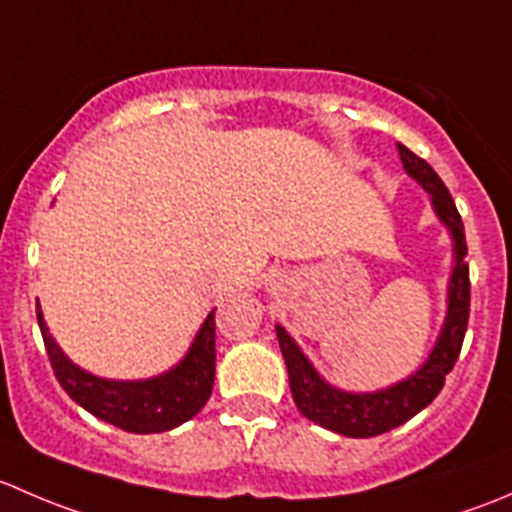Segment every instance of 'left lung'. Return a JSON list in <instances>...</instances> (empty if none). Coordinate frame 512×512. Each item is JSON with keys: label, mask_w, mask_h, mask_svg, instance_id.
I'll return each instance as SVG.
<instances>
[{"label": "left lung", "mask_w": 512, "mask_h": 512, "mask_svg": "<svg viewBox=\"0 0 512 512\" xmlns=\"http://www.w3.org/2000/svg\"><path fill=\"white\" fill-rule=\"evenodd\" d=\"M399 156L406 173L418 180V185H423V190L431 195V205L436 210L438 220L451 232L453 257H456L451 280H448L446 322H443L441 334H438L436 347L423 361L421 369L416 374L406 376L399 384L389 386V389L371 391V394H352V391L334 389L317 374L312 361L294 344L285 327L277 324V339H280L282 356H285L289 389H292V399L297 409L309 421L349 438L379 436V433L401 426L409 418H414L418 411L426 409L446 384V374L453 369L458 354H461L463 337H466L468 329L471 280H468V245L463 220L436 170L426 160L418 158L416 153H411L409 148L401 146V143Z\"/></svg>", "instance_id": "8db88e82"}]
</instances>
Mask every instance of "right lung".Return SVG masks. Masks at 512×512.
<instances>
[{"instance_id": "1", "label": "right lung", "mask_w": 512, "mask_h": 512, "mask_svg": "<svg viewBox=\"0 0 512 512\" xmlns=\"http://www.w3.org/2000/svg\"><path fill=\"white\" fill-rule=\"evenodd\" d=\"M41 337L61 389L101 421L128 433H163L193 418L208 404L215 381V312L200 327L180 364L141 381L98 379L79 369L54 342L36 304Z\"/></svg>"}]
</instances>
